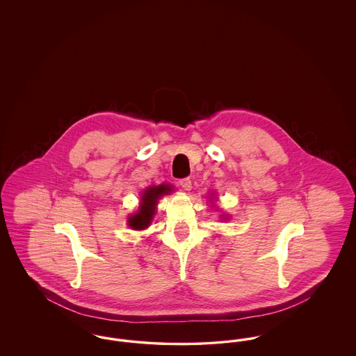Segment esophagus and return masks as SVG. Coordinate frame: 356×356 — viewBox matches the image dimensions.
<instances>
[{"mask_svg": "<svg viewBox=\"0 0 356 356\" xmlns=\"http://www.w3.org/2000/svg\"><path fill=\"white\" fill-rule=\"evenodd\" d=\"M180 186H181L184 191H191V188H192V181H191V179H189V177L181 179V180H180Z\"/></svg>", "mask_w": 356, "mask_h": 356, "instance_id": "obj_1", "label": "esophagus"}]
</instances>
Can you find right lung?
Segmentation results:
<instances>
[{
    "label": "right lung",
    "instance_id": "right-lung-1",
    "mask_svg": "<svg viewBox=\"0 0 356 356\" xmlns=\"http://www.w3.org/2000/svg\"><path fill=\"white\" fill-rule=\"evenodd\" d=\"M170 192L172 186L168 184L148 186L140 197L138 211L128 218V225L135 231L148 228L152 222L157 200L164 195H170Z\"/></svg>",
    "mask_w": 356,
    "mask_h": 356
}]
</instances>
